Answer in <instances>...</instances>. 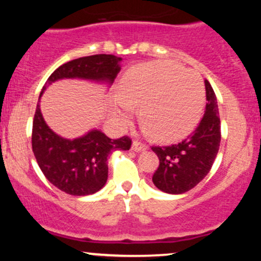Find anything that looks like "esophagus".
Masks as SVG:
<instances>
[{
    "label": "esophagus",
    "instance_id": "esophagus-1",
    "mask_svg": "<svg viewBox=\"0 0 261 261\" xmlns=\"http://www.w3.org/2000/svg\"><path fill=\"white\" fill-rule=\"evenodd\" d=\"M148 147L145 145V143H141V142H137V141H134L133 143V149L135 152H143L146 151Z\"/></svg>",
    "mask_w": 261,
    "mask_h": 261
}]
</instances>
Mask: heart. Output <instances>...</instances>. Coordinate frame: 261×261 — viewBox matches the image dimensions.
I'll return each mask as SVG.
<instances>
[{"instance_id":"b5f03b06","label":"heart","mask_w":261,"mask_h":261,"mask_svg":"<svg viewBox=\"0 0 261 261\" xmlns=\"http://www.w3.org/2000/svg\"><path fill=\"white\" fill-rule=\"evenodd\" d=\"M120 95L110 103V114L119 126L133 118L140 106L145 130L161 141H175L189 135L200 120L205 88L200 74L169 61H152L128 68L121 77Z\"/></svg>"}]
</instances>
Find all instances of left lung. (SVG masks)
<instances>
[{
    "label": "left lung",
    "mask_w": 261,
    "mask_h": 261,
    "mask_svg": "<svg viewBox=\"0 0 261 261\" xmlns=\"http://www.w3.org/2000/svg\"><path fill=\"white\" fill-rule=\"evenodd\" d=\"M206 109L193 134L178 145L152 147L160 158V167L152 176L153 184L167 194H184L207 175L218 153L221 121L216 95L205 81Z\"/></svg>",
    "instance_id": "left-lung-1"
}]
</instances>
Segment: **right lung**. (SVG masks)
<instances>
[{"label":"right lung","mask_w":261,"mask_h":261,"mask_svg":"<svg viewBox=\"0 0 261 261\" xmlns=\"http://www.w3.org/2000/svg\"><path fill=\"white\" fill-rule=\"evenodd\" d=\"M121 58L107 54L86 56L61 65L41 89L33 120L32 146L46 179L66 194L86 196L99 191L108 179V154L114 149L127 151V136L109 139L93 128L77 139H66L47 126L40 109V98L46 87L60 80H83L110 87L121 70Z\"/></svg>","instance_id":"add662e5"}]
</instances>
